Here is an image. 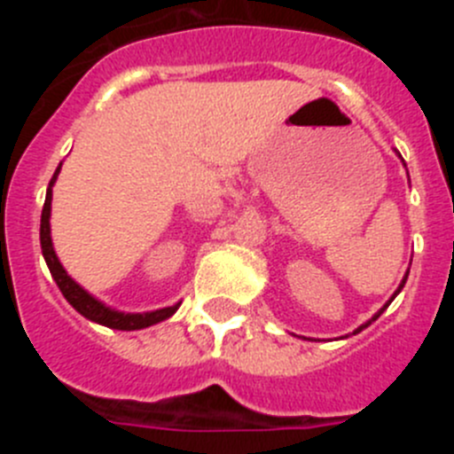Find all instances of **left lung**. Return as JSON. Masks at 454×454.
Here are the masks:
<instances>
[{"instance_id": "1", "label": "left lung", "mask_w": 454, "mask_h": 454, "mask_svg": "<svg viewBox=\"0 0 454 454\" xmlns=\"http://www.w3.org/2000/svg\"><path fill=\"white\" fill-rule=\"evenodd\" d=\"M404 282H407V275H404V279H403V284H400V286H398V291H395V295H398V293L400 291H403V286H404ZM395 295H393V298H395ZM391 298V300H393ZM391 300H388V302H387V307H388V304H391ZM387 307H384V309H387ZM384 309H380V311H377V314L375 316H372V320H377V316H380V314H382V311H384ZM368 325V323H366ZM366 325H362V327H359V330H356V332H362L364 330V327H366Z\"/></svg>"}]
</instances>
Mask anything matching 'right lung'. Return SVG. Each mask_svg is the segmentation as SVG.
I'll return each instance as SVG.
<instances>
[{
  "mask_svg": "<svg viewBox=\"0 0 454 454\" xmlns=\"http://www.w3.org/2000/svg\"><path fill=\"white\" fill-rule=\"evenodd\" d=\"M61 166L56 168L54 177H51L50 188H47V198L45 207H43V215H40V247H43V256H45L47 266H50L51 277L54 282L59 284L61 293L66 295L67 302L77 309L79 314L86 316L88 320L99 325H106V327H114V330H143V327H150L154 323H161V320L170 318L175 311L179 309V304L166 309H156V311H150V314H122V311H114V309L104 307L99 300H95L92 295H88L82 286H79L56 259V252L51 247V236H50V211H51V186L56 182V175H59Z\"/></svg>",
  "mask_w": 454,
  "mask_h": 454,
  "instance_id": "obj_1",
  "label": "right lung"
}]
</instances>
